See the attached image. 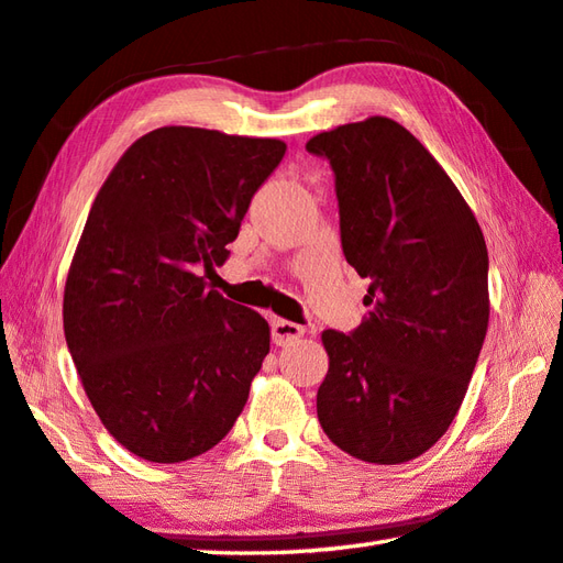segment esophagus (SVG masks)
Wrapping results in <instances>:
<instances>
[{
	"label": "esophagus",
	"mask_w": 563,
	"mask_h": 563,
	"mask_svg": "<svg viewBox=\"0 0 563 563\" xmlns=\"http://www.w3.org/2000/svg\"><path fill=\"white\" fill-rule=\"evenodd\" d=\"M271 332H273V341H275V344L285 346V344H290V341L300 339V336L305 334V327L295 324V322H288V319H273Z\"/></svg>",
	"instance_id": "esophagus-1"
}]
</instances>
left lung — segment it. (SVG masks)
Instances as JSON below:
<instances>
[{"label": "left lung", "mask_w": 563, "mask_h": 563, "mask_svg": "<svg viewBox=\"0 0 563 563\" xmlns=\"http://www.w3.org/2000/svg\"><path fill=\"white\" fill-rule=\"evenodd\" d=\"M334 170L341 249L368 278L351 334L327 329L317 417L368 464L422 456L454 422L488 332V249L442 165L398 121L368 117L307 141Z\"/></svg>", "instance_id": "8db88e82"}]
</instances>
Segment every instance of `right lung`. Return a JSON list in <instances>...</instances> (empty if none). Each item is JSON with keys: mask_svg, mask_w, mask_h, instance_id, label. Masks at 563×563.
<instances>
[{"mask_svg": "<svg viewBox=\"0 0 563 563\" xmlns=\"http://www.w3.org/2000/svg\"><path fill=\"white\" fill-rule=\"evenodd\" d=\"M278 139L163 126L131 143L92 202L63 329L107 432L153 464L217 446L271 349L258 312L209 288Z\"/></svg>", "mask_w": 563, "mask_h": 563, "instance_id": "add662e5", "label": "right lung"}]
</instances>
